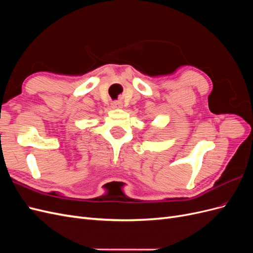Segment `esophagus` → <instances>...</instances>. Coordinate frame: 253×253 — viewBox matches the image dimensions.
I'll list each match as a JSON object with an SVG mask.
<instances>
[{
    "label": "esophagus",
    "mask_w": 253,
    "mask_h": 253,
    "mask_svg": "<svg viewBox=\"0 0 253 253\" xmlns=\"http://www.w3.org/2000/svg\"><path fill=\"white\" fill-rule=\"evenodd\" d=\"M112 108H113V109H120V108H121V103L118 102V101L113 102V103H112Z\"/></svg>",
    "instance_id": "esophagus-1"
}]
</instances>
